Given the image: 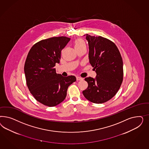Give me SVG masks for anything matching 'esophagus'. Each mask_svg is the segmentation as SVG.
Returning <instances> with one entry per match:
<instances>
[{
  "label": "esophagus",
  "instance_id": "esophagus-1",
  "mask_svg": "<svg viewBox=\"0 0 149 149\" xmlns=\"http://www.w3.org/2000/svg\"><path fill=\"white\" fill-rule=\"evenodd\" d=\"M83 80V79H82V78H81V77H77V81H80V80Z\"/></svg>",
  "mask_w": 149,
  "mask_h": 149
}]
</instances>
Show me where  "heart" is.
<instances>
[{"instance_id": "obj_1", "label": "heart", "mask_w": 149, "mask_h": 149, "mask_svg": "<svg viewBox=\"0 0 149 149\" xmlns=\"http://www.w3.org/2000/svg\"><path fill=\"white\" fill-rule=\"evenodd\" d=\"M74 45L76 49H81L82 47H85V43L84 40L81 38H77L74 42Z\"/></svg>"}]
</instances>
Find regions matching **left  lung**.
<instances>
[{
  "mask_svg": "<svg viewBox=\"0 0 149 149\" xmlns=\"http://www.w3.org/2000/svg\"><path fill=\"white\" fill-rule=\"evenodd\" d=\"M89 46L90 63L97 73L95 79H85L88 87L82 93L86 99L102 104L111 99L122 84L123 61L114 42L102 36L86 34Z\"/></svg>",
  "mask_w": 149,
  "mask_h": 149,
  "instance_id": "obj_1",
  "label": "left lung"
}]
</instances>
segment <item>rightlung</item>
<instances>
[{
  "label": "right lung",
  "instance_id": "obj_1",
  "mask_svg": "<svg viewBox=\"0 0 149 149\" xmlns=\"http://www.w3.org/2000/svg\"><path fill=\"white\" fill-rule=\"evenodd\" d=\"M70 40L66 36L42 40L32 46L27 55L24 67L27 87L35 99L46 106L54 107L62 102L68 87L77 80L72 75L57 74L54 68Z\"/></svg>",
  "mask_w": 149,
  "mask_h": 149
}]
</instances>
